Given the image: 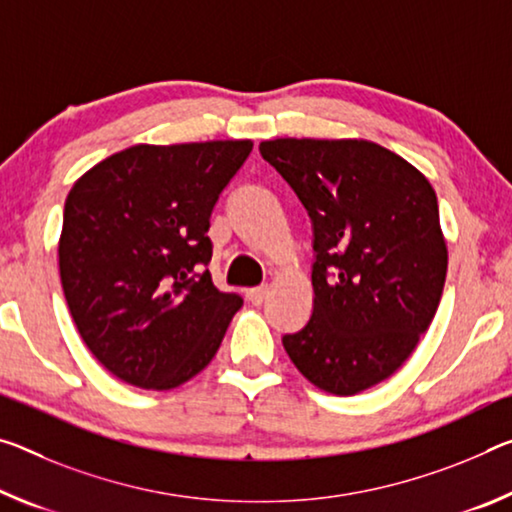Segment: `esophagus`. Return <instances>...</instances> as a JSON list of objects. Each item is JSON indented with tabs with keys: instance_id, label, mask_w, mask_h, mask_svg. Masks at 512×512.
Listing matches in <instances>:
<instances>
[{
	"instance_id": "1",
	"label": "esophagus",
	"mask_w": 512,
	"mask_h": 512,
	"mask_svg": "<svg viewBox=\"0 0 512 512\" xmlns=\"http://www.w3.org/2000/svg\"><path fill=\"white\" fill-rule=\"evenodd\" d=\"M266 294H269V287H266V285L255 287V289L248 291V300H250V303H253V305H262Z\"/></svg>"
}]
</instances>
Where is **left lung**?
I'll return each mask as SVG.
<instances>
[{
  "mask_svg": "<svg viewBox=\"0 0 512 512\" xmlns=\"http://www.w3.org/2000/svg\"><path fill=\"white\" fill-rule=\"evenodd\" d=\"M259 152L312 218L314 310L282 337L323 392L353 396L410 358L440 305L446 241L431 182L362 139H275Z\"/></svg>",
  "mask_w": 512,
  "mask_h": 512,
  "instance_id": "8db88e82",
  "label": "left lung"
}]
</instances>
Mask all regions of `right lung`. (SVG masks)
<instances>
[{"mask_svg":"<svg viewBox=\"0 0 512 512\" xmlns=\"http://www.w3.org/2000/svg\"><path fill=\"white\" fill-rule=\"evenodd\" d=\"M253 141L132 145L72 184L59 271L72 321L113 376L173 389L207 367L243 300L216 289L209 216Z\"/></svg>","mask_w":512,"mask_h":512,"instance_id":"1","label":"right lung"}]
</instances>
